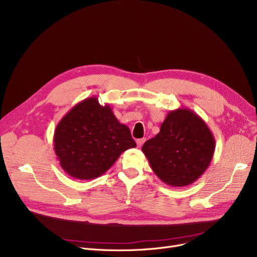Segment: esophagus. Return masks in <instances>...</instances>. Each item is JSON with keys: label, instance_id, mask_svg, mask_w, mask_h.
Listing matches in <instances>:
<instances>
[{"label": "esophagus", "instance_id": "34e87169", "mask_svg": "<svg viewBox=\"0 0 257 257\" xmlns=\"http://www.w3.org/2000/svg\"><path fill=\"white\" fill-rule=\"evenodd\" d=\"M145 139H140V140H137V144H138V147H142L143 144L145 143Z\"/></svg>", "mask_w": 257, "mask_h": 257}]
</instances>
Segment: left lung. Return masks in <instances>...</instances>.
<instances>
[{
  "instance_id": "8db88e82",
  "label": "left lung",
  "mask_w": 257,
  "mask_h": 257,
  "mask_svg": "<svg viewBox=\"0 0 257 257\" xmlns=\"http://www.w3.org/2000/svg\"><path fill=\"white\" fill-rule=\"evenodd\" d=\"M215 141L205 121L188 108L171 110L142 151L156 176L174 187L194 183L206 171Z\"/></svg>"
}]
</instances>
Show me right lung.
Returning <instances> with one entry per match:
<instances>
[{
  "label": "right lung",
  "mask_w": 257,
  "mask_h": 257,
  "mask_svg": "<svg viewBox=\"0 0 257 257\" xmlns=\"http://www.w3.org/2000/svg\"><path fill=\"white\" fill-rule=\"evenodd\" d=\"M53 142L62 170L80 180L100 177L121 153L137 147L130 129L96 97L79 102L60 119Z\"/></svg>",
  "instance_id": "obj_1"
}]
</instances>
